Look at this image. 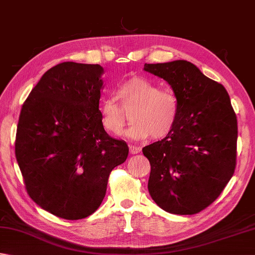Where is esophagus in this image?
Masks as SVG:
<instances>
[{
	"label": "esophagus",
	"mask_w": 255,
	"mask_h": 255,
	"mask_svg": "<svg viewBox=\"0 0 255 255\" xmlns=\"http://www.w3.org/2000/svg\"><path fill=\"white\" fill-rule=\"evenodd\" d=\"M128 148H129V153H131V154H137V153H140V151H141V148L136 145H129Z\"/></svg>",
	"instance_id": "34e87169"
}]
</instances>
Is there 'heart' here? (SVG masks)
<instances>
[{
    "instance_id": "1",
    "label": "heart",
    "mask_w": 255,
    "mask_h": 255,
    "mask_svg": "<svg viewBox=\"0 0 255 255\" xmlns=\"http://www.w3.org/2000/svg\"><path fill=\"white\" fill-rule=\"evenodd\" d=\"M118 95L124 109H132L133 123L122 133L128 140H144L153 135L162 138L174 129L180 114L175 93L141 76L124 81L118 86ZM121 105L113 97L105 95L100 101L99 113L102 128L110 134H118L127 121Z\"/></svg>"
}]
</instances>
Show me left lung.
Masks as SVG:
<instances>
[{
    "mask_svg": "<svg viewBox=\"0 0 255 255\" xmlns=\"http://www.w3.org/2000/svg\"><path fill=\"white\" fill-rule=\"evenodd\" d=\"M143 70L166 81L180 105L172 133L142 150L151 164L148 192L166 212L199 213L234 173L238 121L230 97L189 61L144 64Z\"/></svg>",
    "mask_w": 255,
    "mask_h": 255,
    "instance_id": "1",
    "label": "left lung"
}]
</instances>
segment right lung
I'll list each match as a JSON object with an SVG mask.
<instances>
[{"mask_svg": "<svg viewBox=\"0 0 255 255\" xmlns=\"http://www.w3.org/2000/svg\"><path fill=\"white\" fill-rule=\"evenodd\" d=\"M104 69L64 62L46 71L24 102L15 156L30 198L56 217L92 214L128 147L101 126Z\"/></svg>", "mask_w": 255, "mask_h": 255, "instance_id": "right-lung-1", "label": "right lung"}]
</instances>
